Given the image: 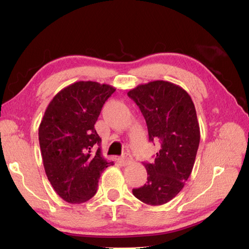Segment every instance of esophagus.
<instances>
[{"label":"esophagus","instance_id":"1","mask_svg":"<svg viewBox=\"0 0 249 249\" xmlns=\"http://www.w3.org/2000/svg\"><path fill=\"white\" fill-rule=\"evenodd\" d=\"M120 161L123 163L124 166H127L131 161H133V157H131L128 153H124V154L120 157Z\"/></svg>","mask_w":249,"mask_h":249}]
</instances>
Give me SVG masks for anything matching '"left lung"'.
<instances>
[{"instance_id": "left-lung-1", "label": "left lung", "mask_w": 249, "mask_h": 249, "mask_svg": "<svg viewBox=\"0 0 249 249\" xmlns=\"http://www.w3.org/2000/svg\"><path fill=\"white\" fill-rule=\"evenodd\" d=\"M127 95L144 116L149 140L161 146L155 160L144 163L147 182L133 194L146 204H165L181 192L193 170L200 142L195 105L184 89L162 80L140 84Z\"/></svg>"}]
</instances>
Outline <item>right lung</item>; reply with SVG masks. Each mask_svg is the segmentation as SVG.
I'll return each mask as SVG.
<instances>
[{
	"label": "right lung",
	"mask_w": 249,
	"mask_h": 249,
	"mask_svg": "<svg viewBox=\"0 0 249 249\" xmlns=\"http://www.w3.org/2000/svg\"><path fill=\"white\" fill-rule=\"evenodd\" d=\"M114 91L109 84L78 81L61 89L45 111L38 128L44 168L52 187L68 203L91 199L100 174L113 165L102 155V138L94 125Z\"/></svg>",
	"instance_id": "right-lung-1"
}]
</instances>
